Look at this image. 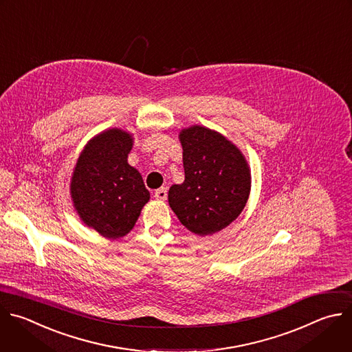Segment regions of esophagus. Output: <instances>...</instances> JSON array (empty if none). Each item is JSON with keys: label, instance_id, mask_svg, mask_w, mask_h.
Masks as SVG:
<instances>
[{"label": "esophagus", "instance_id": "obj_1", "mask_svg": "<svg viewBox=\"0 0 352 352\" xmlns=\"http://www.w3.org/2000/svg\"><path fill=\"white\" fill-rule=\"evenodd\" d=\"M155 197L157 200H166L167 199V188H160L155 192Z\"/></svg>", "mask_w": 352, "mask_h": 352}]
</instances>
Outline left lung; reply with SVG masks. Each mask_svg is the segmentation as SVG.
<instances>
[{
  "label": "left lung",
  "instance_id": "1",
  "mask_svg": "<svg viewBox=\"0 0 352 352\" xmlns=\"http://www.w3.org/2000/svg\"><path fill=\"white\" fill-rule=\"evenodd\" d=\"M179 141L185 181L170 188V207L190 232L212 235L245 208L252 186L250 168L235 145L210 129H184Z\"/></svg>",
  "mask_w": 352,
  "mask_h": 352
}]
</instances>
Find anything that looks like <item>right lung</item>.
<instances>
[{
    "mask_svg": "<svg viewBox=\"0 0 352 352\" xmlns=\"http://www.w3.org/2000/svg\"><path fill=\"white\" fill-rule=\"evenodd\" d=\"M131 148V134L106 130L85 145L72 175L77 214L107 239L127 235L151 197L141 174L127 162Z\"/></svg>",
    "mask_w": 352,
    "mask_h": 352,
    "instance_id": "right-lung-1",
    "label": "right lung"
}]
</instances>
